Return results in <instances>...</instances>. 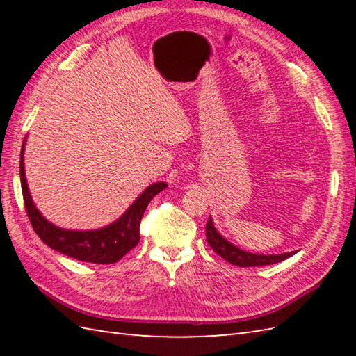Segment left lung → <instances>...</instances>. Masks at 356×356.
<instances>
[{
	"mask_svg": "<svg viewBox=\"0 0 356 356\" xmlns=\"http://www.w3.org/2000/svg\"><path fill=\"white\" fill-rule=\"evenodd\" d=\"M207 241L209 246L213 248V251L229 261L231 264H236V266L248 268V266H266V264H274L278 261L286 260L287 257H291L295 252H286V254H278V255H263V254H251L246 251H241L240 248L234 246L229 243L228 240L223 238L218 231L214 228V223L208 218L207 223Z\"/></svg>",
	"mask_w": 356,
	"mask_h": 356,
	"instance_id": "left-lung-1",
	"label": "left lung"
}]
</instances>
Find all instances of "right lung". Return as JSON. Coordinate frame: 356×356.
Masks as SVG:
<instances>
[{"label": "right lung", "instance_id": "add662e5", "mask_svg": "<svg viewBox=\"0 0 356 356\" xmlns=\"http://www.w3.org/2000/svg\"><path fill=\"white\" fill-rule=\"evenodd\" d=\"M24 143H22L19 161L22 197H24V207L30 218V223H32L38 237L45 245L55 249L58 252L69 255L72 259L81 261L111 264L122 259L128 251H131L139 243V226L142 216L145 213L151 199L162 190H165L168 185L165 182L149 185L131 203L130 208L125 211V214L120 216L116 222L105 226V228L95 231H70L58 228V226L50 223L49 220H45V217H42L40 211L36 209L32 197H30L29 186L26 182L24 156H22V153H24Z\"/></svg>", "mask_w": 356, "mask_h": 356}]
</instances>
